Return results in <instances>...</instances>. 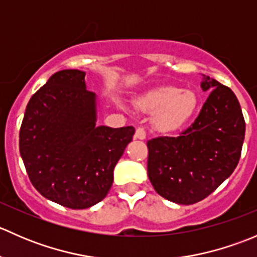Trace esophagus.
I'll use <instances>...</instances> for the list:
<instances>
[{"instance_id":"obj_1","label":"esophagus","mask_w":257,"mask_h":257,"mask_svg":"<svg viewBox=\"0 0 257 257\" xmlns=\"http://www.w3.org/2000/svg\"><path fill=\"white\" fill-rule=\"evenodd\" d=\"M134 138L136 139H141V141H144L147 138V132L143 126H138L136 131V134H134Z\"/></svg>"}]
</instances>
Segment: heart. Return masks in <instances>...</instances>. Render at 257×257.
<instances>
[{
    "instance_id": "1",
    "label": "heart",
    "mask_w": 257,
    "mask_h": 257,
    "mask_svg": "<svg viewBox=\"0 0 257 257\" xmlns=\"http://www.w3.org/2000/svg\"><path fill=\"white\" fill-rule=\"evenodd\" d=\"M198 97L191 90L175 85H162L145 93L138 105L145 112L154 113V125L160 132L181 128L198 109Z\"/></svg>"
}]
</instances>
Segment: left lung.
I'll use <instances>...</instances> for the list:
<instances>
[{"instance_id": "1", "label": "left lung", "mask_w": 257, "mask_h": 257, "mask_svg": "<svg viewBox=\"0 0 257 257\" xmlns=\"http://www.w3.org/2000/svg\"><path fill=\"white\" fill-rule=\"evenodd\" d=\"M213 89L200 113L178 137L147 142L148 177L167 200L190 205L209 196L230 177L240 160L245 119L236 95L206 77L203 90Z\"/></svg>"}]
</instances>
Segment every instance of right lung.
Here are the masks:
<instances>
[{
    "label": "right lung",
    "mask_w": 257,
    "mask_h": 257,
    "mask_svg": "<svg viewBox=\"0 0 257 257\" xmlns=\"http://www.w3.org/2000/svg\"><path fill=\"white\" fill-rule=\"evenodd\" d=\"M85 73H54L28 102L20 129V153L38 193L69 209L105 198L113 170L132 142L133 126H95V94Z\"/></svg>",
    "instance_id": "1"
}]
</instances>
